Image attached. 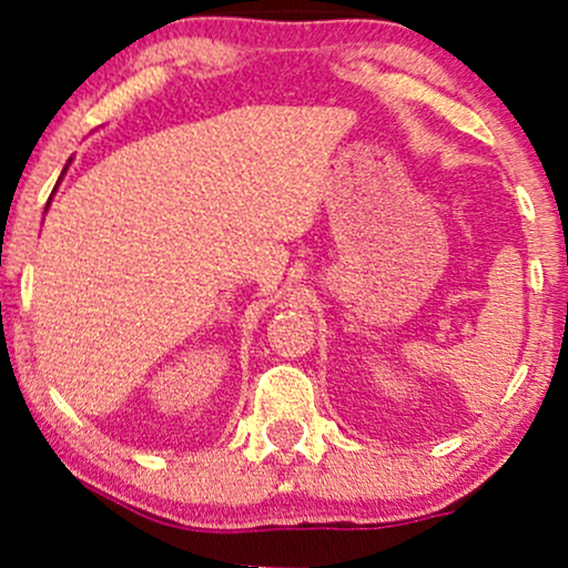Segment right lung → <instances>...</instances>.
Listing matches in <instances>:
<instances>
[{
    "mask_svg": "<svg viewBox=\"0 0 568 568\" xmlns=\"http://www.w3.org/2000/svg\"><path fill=\"white\" fill-rule=\"evenodd\" d=\"M69 162H71V160H69ZM63 173H67V168H63ZM63 173H61V175H63ZM58 184H61V179H58ZM48 205H50V202H48Z\"/></svg>",
    "mask_w": 568,
    "mask_h": 568,
    "instance_id": "right-lung-1",
    "label": "right lung"
}]
</instances>
